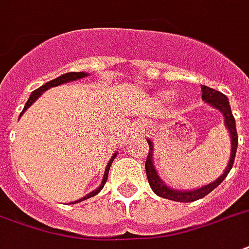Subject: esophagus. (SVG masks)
I'll use <instances>...</instances> for the list:
<instances>
[{
	"label": "esophagus",
	"instance_id": "34e87169",
	"mask_svg": "<svg viewBox=\"0 0 249 249\" xmlns=\"http://www.w3.org/2000/svg\"><path fill=\"white\" fill-rule=\"evenodd\" d=\"M140 125H141V126H143V128H145V125H146V124H140Z\"/></svg>",
	"mask_w": 249,
	"mask_h": 249
}]
</instances>
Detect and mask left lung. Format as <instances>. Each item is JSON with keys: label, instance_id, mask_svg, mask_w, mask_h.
<instances>
[{"label": "left lung", "instance_id": "obj_1", "mask_svg": "<svg viewBox=\"0 0 249 249\" xmlns=\"http://www.w3.org/2000/svg\"><path fill=\"white\" fill-rule=\"evenodd\" d=\"M202 99H203L206 103H209L213 107H215L216 109H219L224 115V119H226V125H227L228 130L231 133V141H232V150H231V158H230V162H228V166L226 167V171L223 173L222 176L219 177L218 179L213 183H210L207 186H203L200 189H196V190L193 191H177L171 190L167 186H165L162 183V181L158 178L157 173H156V169L153 166L152 162V142L148 140L149 143V154L146 157V161H145V171H146V177H148L149 185L152 187V190L161 198H165V199L174 200V202H194V200H198L200 198H203L207 194H210L213 189H216L223 181L224 178L227 177V174L230 173V170L232 169L233 161H235V156H236V148H237V132H236V124H235V119H233L232 112H231V107H230V103H228V99L226 95H223L222 92L215 91L213 88L206 87V86H202Z\"/></svg>", "mask_w": 249, "mask_h": 249}]
</instances>
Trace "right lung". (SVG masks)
<instances>
[{
  "label": "right lung",
  "instance_id": "1",
  "mask_svg": "<svg viewBox=\"0 0 249 249\" xmlns=\"http://www.w3.org/2000/svg\"><path fill=\"white\" fill-rule=\"evenodd\" d=\"M84 76H87V73L84 72H68V73H64V75H62V76H59V78L54 79V80H51V82L46 83L45 86H42L40 88H38V89H36V91L31 93V96L29 97V100H27V103L25 104V108H23V110L21 112V115L25 112V110L29 108V107L34 103V101L38 99V97L43 93V92L46 91V89H49L50 87H56V86H59V84H63V83H67V82H71V80H76V79H82L84 78ZM116 154H113V157L110 158V161L108 162V165H107V169H106V174H104V178H103V182H101V185L99 189H96L95 191H92L91 194H88L87 196H84L83 199H79L76 200V202H73V203H78V202H82V200L87 199V198H91V196H93V195H96L99 191L104 187V185H106L107 179H108V171H109V167H110V163H112V161L115 160Z\"/></svg>",
  "mask_w": 249,
  "mask_h": 249
}]
</instances>
